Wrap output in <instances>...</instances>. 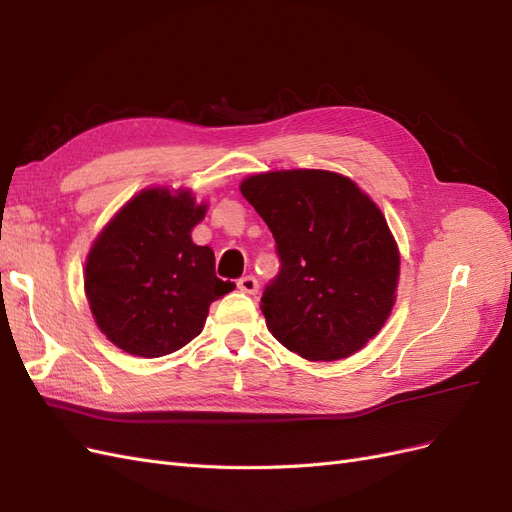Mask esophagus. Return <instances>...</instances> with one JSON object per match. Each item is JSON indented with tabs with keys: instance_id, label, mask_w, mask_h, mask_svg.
Listing matches in <instances>:
<instances>
[{
	"instance_id": "esophagus-1",
	"label": "esophagus",
	"mask_w": 512,
	"mask_h": 512,
	"mask_svg": "<svg viewBox=\"0 0 512 512\" xmlns=\"http://www.w3.org/2000/svg\"><path fill=\"white\" fill-rule=\"evenodd\" d=\"M237 286H239L241 292H247V294H256V292H258V280H256L254 275L241 277V280L237 282Z\"/></svg>"
}]
</instances>
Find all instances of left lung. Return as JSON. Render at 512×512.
Segmentation results:
<instances>
[{"instance_id": "left-lung-1", "label": "left lung", "mask_w": 512, "mask_h": 512, "mask_svg": "<svg viewBox=\"0 0 512 512\" xmlns=\"http://www.w3.org/2000/svg\"><path fill=\"white\" fill-rule=\"evenodd\" d=\"M277 243L282 269L260 299L267 329L307 361L365 348L397 297L399 250L382 211L352 179L294 168L241 181Z\"/></svg>"}]
</instances>
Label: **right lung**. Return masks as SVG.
I'll list each match as a JSON object with an SVG mask.
<instances>
[{
	"label": "right lung",
	"instance_id": "add662e5",
	"mask_svg": "<svg viewBox=\"0 0 512 512\" xmlns=\"http://www.w3.org/2000/svg\"><path fill=\"white\" fill-rule=\"evenodd\" d=\"M207 203L147 188L123 205L87 254L85 294L98 329L123 352L158 359L190 344L209 305L235 284L215 275L209 245L192 241Z\"/></svg>",
	"mask_w": 512,
	"mask_h": 512
}]
</instances>
